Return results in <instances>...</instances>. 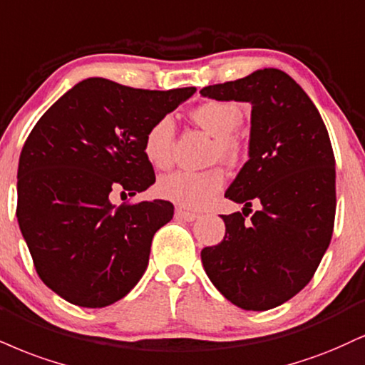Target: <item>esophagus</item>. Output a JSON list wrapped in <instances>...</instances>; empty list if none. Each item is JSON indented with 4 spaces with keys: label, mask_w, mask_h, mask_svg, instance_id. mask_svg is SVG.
<instances>
[{
    "label": "esophagus",
    "mask_w": 365,
    "mask_h": 365,
    "mask_svg": "<svg viewBox=\"0 0 365 365\" xmlns=\"http://www.w3.org/2000/svg\"><path fill=\"white\" fill-rule=\"evenodd\" d=\"M175 217L180 219V221H187V222H192V221H195V219L199 217V216H197L195 212H188V210L177 209V210H175Z\"/></svg>",
    "instance_id": "34e87169"
}]
</instances>
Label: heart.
Instances as JSON below:
<instances>
[{
	"instance_id": "obj_1",
	"label": "heart",
	"mask_w": 365,
	"mask_h": 365,
	"mask_svg": "<svg viewBox=\"0 0 365 365\" xmlns=\"http://www.w3.org/2000/svg\"><path fill=\"white\" fill-rule=\"evenodd\" d=\"M192 118L212 138H216L214 158L232 161L238 156V143L232 138L243 122V110L238 103L209 100L192 112ZM173 135L175 122L170 115L158 118L144 134V156L156 168H166L170 165ZM225 180V171L221 168L173 171L158 182V194L182 207L202 209L222 190Z\"/></svg>"
}]
</instances>
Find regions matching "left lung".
Returning a JSON list of instances; mask_svg holds the SVG:
<instances>
[{"label": "left lung", "mask_w": 365, "mask_h": 365, "mask_svg": "<svg viewBox=\"0 0 365 365\" xmlns=\"http://www.w3.org/2000/svg\"><path fill=\"white\" fill-rule=\"evenodd\" d=\"M202 96L252 105L248 161L226 197L244 210L221 216L226 235L200 252L210 282L247 311L284 304L313 279L335 222V156L323 118L306 91L275 68L257 69Z\"/></svg>", "instance_id": "1"}]
</instances>
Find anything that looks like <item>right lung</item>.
<instances>
[{
  "label": "right lung",
  "instance_id": "1",
  "mask_svg": "<svg viewBox=\"0 0 365 365\" xmlns=\"http://www.w3.org/2000/svg\"><path fill=\"white\" fill-rule=\"evenodd\" d=\"M194 93V86L138 90L86 78L38 118L20 155L16 217L38 277L57 296L105 308L143 277L173 204L117 207L110 195L133 197L155 183L144 134Z\"/></svg>",
  "mask_w": 365,
  "mask_h": 365
}]
</instances>
